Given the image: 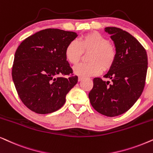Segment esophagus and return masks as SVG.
Masks as SVG:
<instances>
[{
	"label": "esophagus",
	"instance_id": "obj_1",
	"mask_svg": "<svg viewBox=\"0 0 153 153\" xmlns=\"http://www.w3.org/2000/svg\"><path fill=\"white\" fill-rule=\"evenodd\" d=\"M83 79H84V77H81V76H79V78H78V81H81L83 80Z\"/></svg>",
	"mask_w": 153,
	"mask_h": 153
}]
</instances>
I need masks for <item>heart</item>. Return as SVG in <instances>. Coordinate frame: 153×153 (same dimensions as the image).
<instances>
[{
	"mask_svg": "<svg viewBox=\"0 0 153 153\" xmlns=\"http://www.w3.org/2000/svg\"><path fill=\"white\" fill-rule=\"evenodd\" d=\"M84 53H87L88 62L74 67V72L81 77L96 76L102 71L110 70L117 57L115 45L97 31H91L79 37L78 42L70 41L65 48V57L71 64L78 63Z\"/></svg>",
	"mask_w": 153,
	"mask_h": 153,
	"instance_id": "b5f03b06",
	"label": "heart"
}]
</instances>
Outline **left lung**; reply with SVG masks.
<instances>
[{
  "instance_id": "8db88e82",
  "label": "left lung",
  "mask_w": 153,
  "mask_h": 153,
  "mask_svg": "<svg viewBox=\"0 0 153 153\" xmlns=\"http://www.w3.org/2000/svg\"><path fill=\"white\" fill-rule=\"evenodd\" d=\"M117 50L115 62L104 78L94 79L89 92L91 105L107 117L120 115L128 111L143 91L148 69L146 49L136 38L117 27H106Z\"/></svg>"
}]
</instances>
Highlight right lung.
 Returning <instances> with one entry per match:
<instances>
[{"label": "right lung", "instance_id": "obj_1", "mask_svg": "<svg viewBox=\"0 0 153 153\" xmlns=\"http://www.w3.org/2000/svg\"><path fill=\"white\" fill-rule=\"evenodd\" d=\"M76 33L46 29L25 39L17 48L12 76L24 105L37 114H48L63 106L76 84L65 57L67 44Z\"/></svg>", "mask_w": 153, "mask_h": 153}]
</instances>
